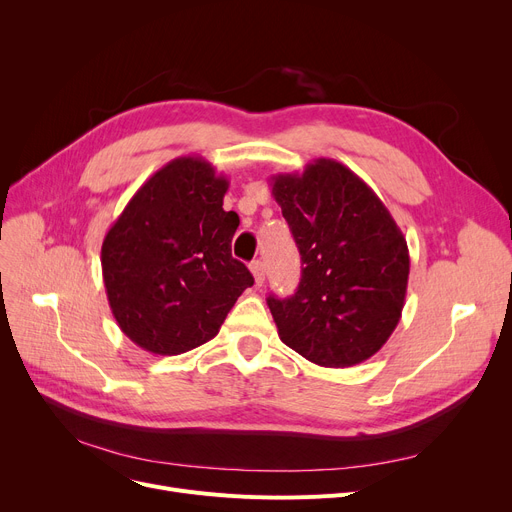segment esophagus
Returning a JSON list of instances; mask_svg holds the SVG:
<instances>
[{
    "mask_svg": "<svg viewBox=\"0 0 512 512\" xmlns=\"http://www.w3.org/2000/svg\"><path fill=\"white\" fill-rule=\"evenodd\" d=\"M251 274H253L257 286H261L265 282V265H263V261L257 259V261L251 263Z\"/></svg>",
    "mask_w": 512,
    "mask_h": 512,
    "instance_id": "obj_1",
    "label": "esophagus"
}]
</instances>
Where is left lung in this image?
Returning a JSON list of instances; mask_svg holds the SVG:
<instances>
[{
  "label": "left lung",
  "instance_id": "left-lung-1",
  "mask_svg": "<svg viewBox=\"0 0 512 512\" xmlns=\"http://www.w3.org/2000/svg\"><path fill=\"white\" fill-rule=\"evenodd\" d=\"M272 195L303 263L297 292L267 299L280 340L324 367L363 363L386 344L405 307V236L380 197L334 159L272 176Z\"/></svg>",
  "mask_w": 512,
  "mask_h": 512
}]
</instances>
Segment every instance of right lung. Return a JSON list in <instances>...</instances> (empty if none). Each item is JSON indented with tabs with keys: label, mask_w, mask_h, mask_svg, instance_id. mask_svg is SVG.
I'll list each match as a JSON object with an SVG mask.
<instances>
[{
	"label": "right lung",
	"mask_w": 512,
	"mask_h": 512,
	"mask_svg": "<svg viewBox=\"0 0 512 512\" xmlns=\"http://www.w3.org/2000/svg\"><path fill=\"white\" fill-rule=\"evenodd\" d=\"M228 180L203 157H176L128 201L101 245L103 284L120 330L143 351L180 355L220 332L253 286L232 257L238 215Z\"/></svg>",
	"instance_id": "obj_1"
}]
</instances>
